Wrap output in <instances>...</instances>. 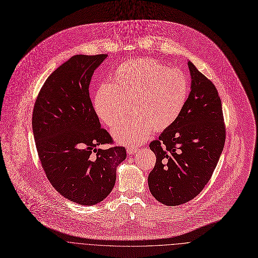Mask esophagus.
I'll use <instances>...</instances> for the list:
<instances>
[{
	"label": "esophagus",
	"mask_w": 258,
	"mask_h": 258,
	"mask_svg": "<svg viewBox=\"0 0 258 258\" xmlns=\"http://www.w3.org/2000/svg\"><path fill=\"white\" fill-rule=\"evenodd\" d=\"M138 151V147H127V152L128 154H133V153H136Z\"/></svg>",
	"instance_id": "esophagus-1"
}]
</instances>
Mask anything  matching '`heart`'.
I'll use <instances>...</instances> for the list:
<instances>
[{"mask_svg":"<svg viewBox=\"0 0 258 258\" xmlns=\"http://www.w3.org/2000/svg\"><path fill=\"white\" fill-rule=\"evenodd\" d=\"M189 80L180 69L137 58L122 63L112 82L100 85L93 95L96 116L113 126L130 107L135 115L112 129L115 139L133 146L145 141L152 129L162 131L180 116L189 94Z\"/></svg>","mask_w":258,"mask_h":258,"instance_id":"obj_1","label":"heart"}]
</instances>
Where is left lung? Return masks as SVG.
I'll return each mask as SVG.
<instances>
[{"instance_id": "1", "label": "left lung", "mask_w": 258, "mask_h": 258, "mask_svg": "<svg viewBox=\"0 0 258 258\" xmlns=\"http://www.w3.org/2000/svg\"><path fill=\"white\" fill-rule=\"evenodd\" d=\"M190 93L178 119L149 148L157 158L148 175L152 196L168 207L196 197L222 154L226 131L222 102L213 82L188 61Z\"/></svg>"}]
</instances>
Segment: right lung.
<instances>
[{
  "instance_id": "right-lung-1",
  "label": "right lung",
  "mask_w": 258,
  "mask_h": 258,
  "mask_svg": "<svg viewBox=\"0 0 258 258\" xmlns=\"http://www.w3.org/2000/svg\"><path fill=\"white\" fill-rule=\"evenodd\" d=\"M108 55H76L51 73L33 108L32 131L38 158L53 187L65 198L91 207L113 190L126 149L111 143L89 97L94 70Z\"/></svg>"
}]
</instances>
